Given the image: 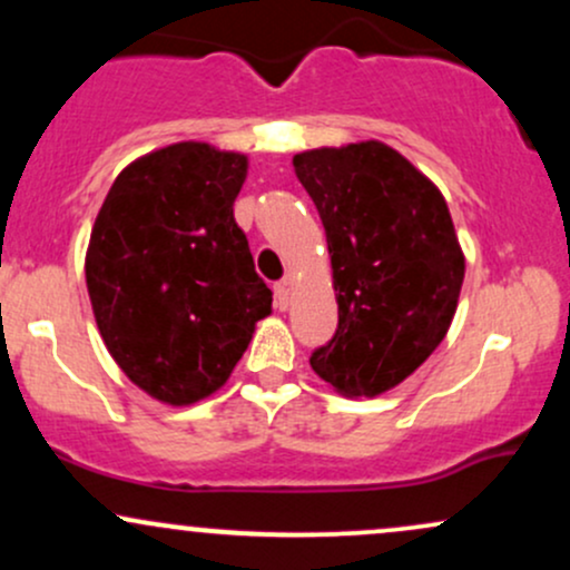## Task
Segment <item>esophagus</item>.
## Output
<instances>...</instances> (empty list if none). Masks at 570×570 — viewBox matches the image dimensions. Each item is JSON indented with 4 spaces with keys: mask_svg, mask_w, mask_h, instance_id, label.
Segmentation results:
<instances>
[{
    "mask_svg": "<svg viewBox=\"0 0 570 570\" xmlns=\"http://www.w3.org/2000/svg\"><path fill=\"white\" fill-rule=\"evenodd\" d=\"M273 292H276V307H278V311H286V307H289V299H292L289 281H278V284L273 286Z\"/></svg>",
    "mask_w": 570,
    "mask_h": 570,
    "instance_id": "obj_1",
    "label": "esophagus"
}]
</instances>
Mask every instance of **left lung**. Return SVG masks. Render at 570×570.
Segmentation results:
<instances>
[{"label": "left lung", "mask_w": 570, "mask_h": 570, "mask_svg": "<svg viewBox=\"0 0 570 570\" xmlns=\"http://www.w3.org/2000/svg\"><path fill=\"white\" fill-rule=\"evenodd\" d=\"M326 230L337 332L311 367L343 396H377L448 335L463 284L461 244L429 176L383 141L294 155Z\"/></svg>", "instance_id": "1"}]
</instances>
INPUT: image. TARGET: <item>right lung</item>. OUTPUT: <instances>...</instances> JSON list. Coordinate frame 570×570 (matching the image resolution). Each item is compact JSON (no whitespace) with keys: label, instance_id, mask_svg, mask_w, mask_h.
Wrapping results in <instances>:
<instances>
[{"label":"right lung","instance_id":"add662e5","mask_svg":"<svg viewBox=\"0 0 570 570\" xmlns=\"http://www.w3.org/2000/svg\"><path fill=\"white\" fill-rule=\"evenodd\" d=\"M248 160L203 141L155 149L120 171L85 254L104 343L158 402L193 404L222 389L271 316L233 203Z\"/></svg>","mask_w":570,"mask_h":570}]
</instances>
